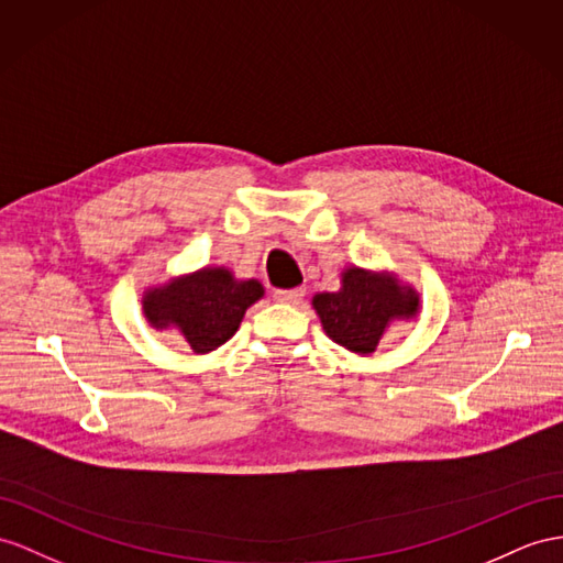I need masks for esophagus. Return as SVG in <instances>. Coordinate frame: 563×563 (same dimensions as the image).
<instances>
[{"label": "esophagus", "mask_w": 563, "mask_h": 563, "mask_svg": "<svg viewBox=\"0 0 563 563\" xmlns=\"http://www.w3.org/2000/svg\"><path fill=\"white\" fill-rule=\"evenodd\" d=\"M305 287H292V290H276L273 292V299L283 301V305H297V301L305 297Z\"/></svg>", "instance_id": "obj_1"}]
</instances>
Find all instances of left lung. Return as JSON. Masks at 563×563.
Returning <instances> with one entry per match:
<instances>
[{
    "instance_id": "1",
    "label": "left lung",
    "mask_w": 563,
    "mask_h": 563,
    "mask_svg": "<svg viewBox=\"0 0 563 563\" xmlns=\"http://www.w3.org/2000/svg\"><path fill=\"white\" fill-rule=\"evenodd\" d=\"M325 335L356 354H373L393 321L416 319L421 309L419 292L393 273L344 268L338 292L313 295Z\"/></svg>"
}]
</instances>
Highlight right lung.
<instances>
[{"mask_svg":"<svg viewBox=\"0 0 563 563\" xmlns=\"http://www.w3.org/2000/svg\"><path fill=\"white\" fill-rule=\"evenodd\" d=\"M262 297L258 280H238L223 266H207L150 287L142 311L152 328H176L192 352L207 354L238 333L244 311Z\"/></svg>","mask_w":563,"mask_h":563,"instance_id":"right-lung-1","label":"right lung"}]
</instances>
